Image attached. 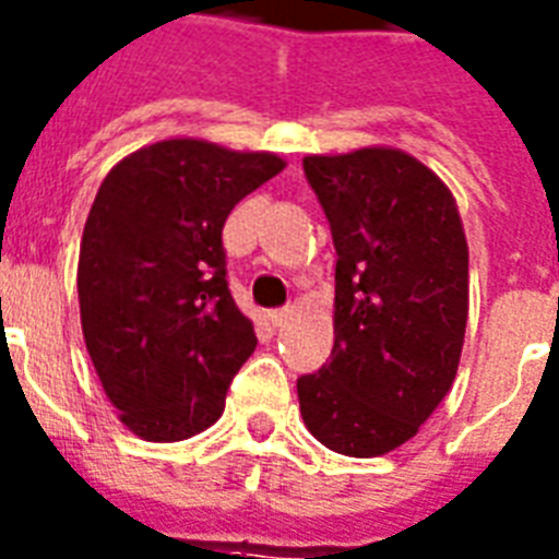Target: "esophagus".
<instances>
[{"mask_svg": "<svg viewBox=\"0 0 559 559\" xmlns=\"http://www.w3.org/2000/svg\"><path fill=\"white\" fill-rule=\"evenodd\" d=\"M289 312H293L289 307H284V310H270L266 312V321H270L272 326H284L289 319Z\"/></svg>", "mask_w": 559, "mask_h": 559, "instance_id": "1", "label": "esophagus"}]
</instances>
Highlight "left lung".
<instances>
[{
	"label": "left lung",
	"mask_w": 559,
	"mask_h": 559,
	"mask_svg": "<svg viewBox=\"0 0 559 559\" xmlns=\"http://www.w3.org/2000/svg\"><path fill=\"white\" fill-rule=\"evenodd\" d=\"M333 229L335 344L298 379L304 425L330 451L382 456L453 388L468 324V240L456 198L413 154H307Z\"/></svg>",
	"instance_id": "obj_1"
}]
</instances>
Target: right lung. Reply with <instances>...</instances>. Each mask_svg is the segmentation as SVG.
Here are the masks:
<instances>
[{
    "label": "right lung",
    "instance_id": "1",
    "mask_svg": "<svg viewBox=\"0 0 559 559\" xmlns=\"http://www.w3.org/2000/svg\"><path fill=\"white\" fill-rule=\"evenodd\" d=\"M284 166L272 152L169 138L126 154L99 183L76 264L80 321L134 437L180 442L221 419L258 344L226 287L221 233L235 203Z\"/></svg>",
    "mask_w": 559,
    "mask_h": 559
}]
</instances>
